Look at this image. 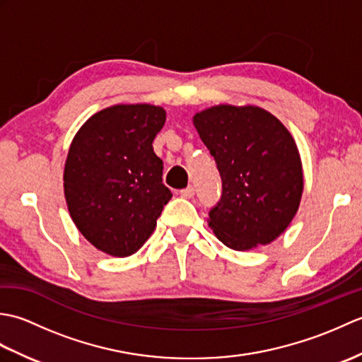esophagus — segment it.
I'll return each instance as SVG.
<instances>
[{
    "instance_id": "esophagus-1",
    "label": "esophagus",
    "mask_w": 362,
    "mask_h": 362,
    "mask_svg": "<svg viewBox=\"0 0 362 362\" xmlns=\"http://www.w3.org/2000/svg\"><path fill=\"white\" fill-rule=\"evenodd\" d=\"M180 196L182 197H185V199H191L194 196V187H187V188H183V189H180Z\"/></svg>"
}]
</instances>
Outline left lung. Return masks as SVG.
<instances>
[{"label": "left lung", "instance_id": "obj_1", "mask_svg": "<svg viewBox=\"0 0 362 362\" xmlns=\"http://www.w3.org/2000/svg\"><path fill=\"white\" fill-rule=\"evenodd\" d=\"M194 126L222 180L209 226L227 247L249 250L279 238L298 210L302 161L294 138L259 107L216 105Z\"/></svg>", "mask_w": 362, "mask_h": 362}]
</instances>
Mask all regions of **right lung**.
Returning <instances> with one entry per match:
<instances>
[{"label":"right lung","mask_w":362,"mask_h":362,"mask_svg":"<svg viewBox=\"0 0 362 362\" xmlns=\"http://www.w3.org/2000/svg\"><path fill=\"white\" fill-rule=\"evenodd\" d=\"M166 112L157 105H113L93 115L68 151L64 188L68 211L86 240L113 257L148 241L173 193L153 138Z\"/></svg>","instance_id":"1"}]
</instances>
